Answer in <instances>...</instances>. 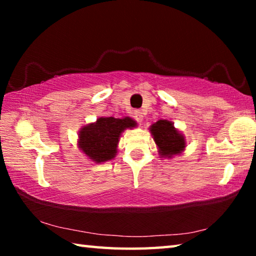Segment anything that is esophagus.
<instances>
[{
    "mask_svg": "<svg viewBox=\"0 0 256 256\" xmlns=\"http://www.w3.org/2000/svg\"><path fill=\"white\" fill-rule=\"evenodd\" d=\"M133 118H136L138 123L142 122V120H144V112H142V110H134L133 112Z\"/></svg>",
    "mask_w": 256,
    "mask_h": 256,
    "instance_id": "1",
    "label": "esophagus"
}]
</instances>
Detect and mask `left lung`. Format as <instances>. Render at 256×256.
I'll return each instance as SVG.
<instances>
[{"instance_id": "1", "label": "left lung", "mask_w": 256, "mask_h": 256, "mask_svg": "<svg viewBox=\"0 0 256 256\" xmlns=\"http://www.w3.org/2000/svg\"><path fill=\"white\" fill-rule=\"evenodd\" d=\"M154 142L159 146V152L162 157L178 154L185 148L184 138L174 128L170 120H160L151 126Z\"/></svg>"}]
</instances>
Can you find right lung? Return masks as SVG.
<instances>
[{
    "label": "right lung",
    "mask_w": 256,
    "mask_h": 256,
    "mask_svg": "<svg viewBox=\"0 0 256 256\" xmlns=\"http://www.w3.org/2000/svg\"><path fill=\"white\" fill-rule=\"evenodd\" d=\"M134 126L136 122L130 118H100L81 130L79 148L94 162H107L115 157L120 133Z\"/></svg>",
    "instance_id": "right-lung-1"
}]
</instances>
